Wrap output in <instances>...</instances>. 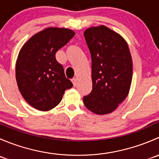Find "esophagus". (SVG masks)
Masks as SVG:
<instances>
[{"label": "esophagus", "instance_id": "34e87169", "mask_svg": "<svg viewBox=\"0 0 159 159\" xmlns=\"http://www.w3.org/2000/svg\"><path fill=\"white\" fill-rule=\"evenodd\" d=\"M71 81H72V83H73L74 86L76 85V84H77V78H72V79H71Z\"/></svg>", "mask_w": 159, "mask_h": 159}]
</instances>
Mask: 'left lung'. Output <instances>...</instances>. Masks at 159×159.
I'll return each mask as SVG.
<instances>
[{
    "instance_id": "left-lung-1",
    "label": "left lung",
    "mask_w": 159,
    "mask_h": 159,
    "mask_svg": "<svg viewBox=\"0 0 159 159\" xmlns=\"http://www.w3.org/2000/svg\"><path fill=\"white\" fill-rule=\"evenodd\" d=\"M91 57L92 91L83 98L88 109L96 115L111 113L129 93L132 59L125 40L101 25L84 33Z\"/></svg>"
}]
</instances>
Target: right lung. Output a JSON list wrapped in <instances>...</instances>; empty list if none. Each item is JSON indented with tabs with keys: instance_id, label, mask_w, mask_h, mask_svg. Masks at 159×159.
<instances>
[{
	"instance_id": "add662e5",
	"label": "right lung",
	"mask_w": 159,
	"mask_h": 159,
	"mask_svg": "<svg viewBox=\"0 0 159 159\" xmlns=\"http://www.w3.org/2000/svg\"><path fill=\"white\" fill-rule=\"evenodd\" d=\"M75 34L68 28H47L23 45L16 61V80L25 100L47 111L57 106L65 90L73 87L55 54Z\"/></svg>"
}]
</instances>
